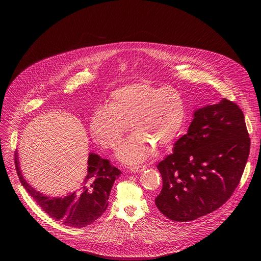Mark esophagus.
Segmentation results:
<instances>
[{
    "label": "esophagus",
    "instance_id": "1",
    "mask_svg": "<svg viewBox=\"0 0 261 261\" xmlns=\"http://www.w3.org/2000/svg\"><path fill=\"white\" fill-rule=\"evenodd\" d=\"M143 169H145V165H136V166H132V167H130V170L132 171V172H140V171H142Z\"/></svg>",
    "mask_w": 261,
    "mask_h": 261
}]
</instances>
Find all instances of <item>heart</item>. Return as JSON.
Masks as SVG:
<instances>
[{
	"instance_id": "b5f03b06",
	"label": "heart",
	"mask_w": 261,
	"mask_h": 261,
	"mask_svg": "<svg viewBox=\"0 0 261 261\" xmlns=\"http://www.w3.org/2000/svg\"><path fill=\"white\" fill-rule=\"evenodd\" d=\"M186 121V107L173 88L132 84L110 94L105 108L96 110L90 129L104 148H116L128 126L133 134L123 141L117 158L128 165L146 160L159 148L170 145Z\"/></svg>"
}]
</instances>
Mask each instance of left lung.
Here are the masks:
<instances>
[{"label": "left lung", "mask_w": 261, "mask_h": 261, "mask_svg": "<svg viewBox=\"0 0 261 261\" xmlns=\"http://www.w3.org/2000/svg\"><path fill=\"white\" fill-rule=\"evenodd\" d=\"M249 153V133L237 103L223 98L197 109L188 133L157 165L163 180L157 207L177 222L216 211L238 187Z\"/></svg>", "instance_id": "1"}]
</instances>
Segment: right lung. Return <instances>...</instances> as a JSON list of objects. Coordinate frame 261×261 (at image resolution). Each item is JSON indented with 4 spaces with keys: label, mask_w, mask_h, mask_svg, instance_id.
<instances>
[{
    "label": "right lung",
    "mask_w": 261,
    "mask_h": 261,
    "mask_svg": "<svg viewBox=\"0 0 261 261\" xmlns=\"http://www.w3.org/2000/svg\"><path fill=\"white\" fill-rule=\"evenodd\" d=\"M15 168L25 191L44 213L62 224L83 228L102 216L108 205L109 194L116 178L122 173L109 160L90 154L88 173L79 188L65 197H47L36 191L25 181L15 154Z\"/></svg>",
    "instance_id": "add662e5"
}]
</instances>
